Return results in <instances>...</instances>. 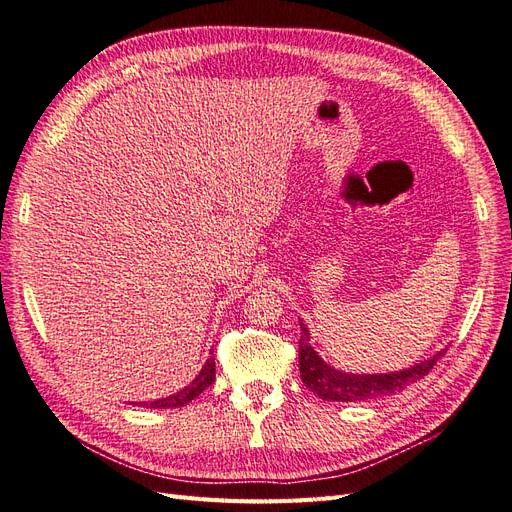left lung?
I'll return each mask as SVG.
<instances>
[{"label": "left lung", "instance_id": "8db88e82", "mask_svg": "<svg viewBox=\"0 0 512 512\" xmlns=\"http://www.w3.org/2000/svg\"><path fill=\"white\" fill-rule=\"evenodd\" d=\"M309 329L300 320V342H298V365H300V378L303 383L318 393L322 400L329 402H361L372 398L391 396V393L402 391L406 385L417 383L419 378H424L432 365H435L445 350H439L437 355H432L426 361H419L411 368L389 374H352L335 370L333 365L326 363L313 346L309 344Z\"/></svg>", "mask_w": 512, "mask_h": 512}]
</instances>
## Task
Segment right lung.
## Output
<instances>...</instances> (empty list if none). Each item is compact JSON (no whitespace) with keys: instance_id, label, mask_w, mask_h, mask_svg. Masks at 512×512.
Returning <instances> with one entry per match:
<instances>
[{"instance_id":"obj_1","label":"right lung","mask_w":512,"mask_h":512,"mask_svg":"<svg viewBox=\"0 0 512 512\" xmlns=\"http://www.w3.org/2000/svg\"><path fill=\"white\" fill-rule=\"evenodd\" d=\"M214 378H216V361H214V357H209L201 368V372L196 374V378L188 387H183L181 391L173 393V396H168V398L153 400V402H142V404L149 406V409H177V406L188 404L196 396H201V393L214 383Z\"/></svg>"}]
</instances>
